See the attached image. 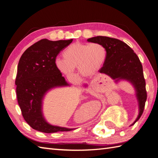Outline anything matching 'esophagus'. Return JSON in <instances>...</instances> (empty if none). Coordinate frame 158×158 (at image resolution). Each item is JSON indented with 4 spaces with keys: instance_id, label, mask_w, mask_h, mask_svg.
Returning a JSON list of instances; mask_svg holds the SVG:
<instances>
[{
    "instance_id": "esophagus-1",
    "label": "esophagus",
    "mask_w": 158,
    "mask_h": 158,
    "mask_svg": "<svg viewBox=\"0 0 158 158\" xmlns=\"http://www.w3.org/2000/svg\"><path fill=\"white\" fill-rule=\"evenodd\" d=\"M96 83H97V80L94 79V80H93V81H91V83H90V85L94 87V86H95L96 85Z\"/></svg>"
}]
</instances>
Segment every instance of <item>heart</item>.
<instances>
[{"label": "heart", "instance_id": "heart-1", "mask_svg": "<svg viewBox=\"0 0 158 158\" xmlns=\"http://www.w3.org/2000/svg\"><path fill=\"white\" fill-rule=\"evenodd\" d=\"M63 59L56 58L55 64L60 72L70 76L78 67L84 76L95 74L105 62L107 51L98 43H83L76 42L70 45L62 53Z\"/></svg>", "mask_w": 158, "mask_h": 158}]
</instances>
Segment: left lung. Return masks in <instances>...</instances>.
<instances>
[{"mask_svg":"<svg viewBox=\"0 0 158 158\" xmlns=\"http://www.w3.org/2000/svg\"><path fill=\"white\" fill-rule=\"evenodd\" d=\"M88 41L100 43L106 49V59L99 70L100 73H105L116 81L126 79L135 86L140 111L133 125L141 117L147 97L143 66L139 57L130 46L119 39L98 36L88 39Z\"/></svg>","mask_w":158,"mask_h":158,"instance_id":"left-lung-1","label":"left lung"}]
</instances>
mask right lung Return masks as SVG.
<instances>
[{
  "label": "right lung",
  "instance_id": "add662e5",
  "mask_svg": "<svg viewBox=\"0 0 158 158\" xmlns=\"http://www.w3.org/2000/svg\"><path fill=\"white\" fill-rule=\"evenodd\" d=\"M72 41L73 39L56 41L41 39L26 49L19 61L15 79L18 102L23 119L40 132L53 133L73 130L49 125L41 111L43 97L48 90L69 85L57 69L55 61L58 53Z\"/></svg>",
  "mask_w": 158,
  "mask_h": 158
}]
</instances>
